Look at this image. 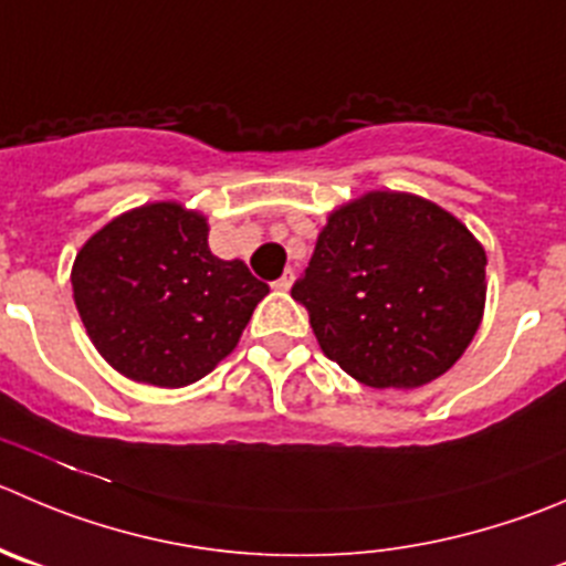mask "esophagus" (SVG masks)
I'll use <instances>...</instances> for the list:
<instances>
[{
  "label": "esophagus",
  "mask_w": 566,
  "mask_h": 566,
  "mask_svg": "<svg viewBox=\"0 0 566 566\" xmlns=\"http://www.w3.org/2000/svg\"><path fill=\"white\" fill-rule=\"evenodd\" d=\"M292 283H294V272H292V269H286V272L274 280L272 289H274V292H289V289H292Z\"/></svg>",
  "instance_id": "1"
}]
</instances>
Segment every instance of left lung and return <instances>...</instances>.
<instances>
[{
  "mask_svg": "<svg viewBox=\"0 0 566 566\" xmlns=\"http://www.w3.org/2000/svg\"><path fill=\"white\" fill-rule=\"evenodd\" d=\"M292 297L349 378L419 389L448 373L481 327L486 250L430 199L367 191L327 213Z\"/></svg>",
  "mask_w": 566,
  "mask_h": 566,
  "instance_id": "obj_1",
  "label": "left lung"
}]
</instances>
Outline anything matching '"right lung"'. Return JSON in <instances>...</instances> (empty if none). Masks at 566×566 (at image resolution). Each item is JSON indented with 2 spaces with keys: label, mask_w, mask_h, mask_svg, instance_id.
<instances>
[{
  "label": "right lung",
  "mask_w": 566,
  "mask_h": 566,
  "mask_svg": "<svg viewBox=\"0 0 566 566\" xmlns=\"http://www.w3.org/2000/svg\"><path fill=\"white\" fill-rule=\"evenodd\" d=\"M208 230L206 213L164 199L118 213L80 247L74 305L118 375L182 389L235 349L269 286L239 258L213 255Z\"/></svg>",
  "instance_id": "right-lung-1"
}]
</instances>
